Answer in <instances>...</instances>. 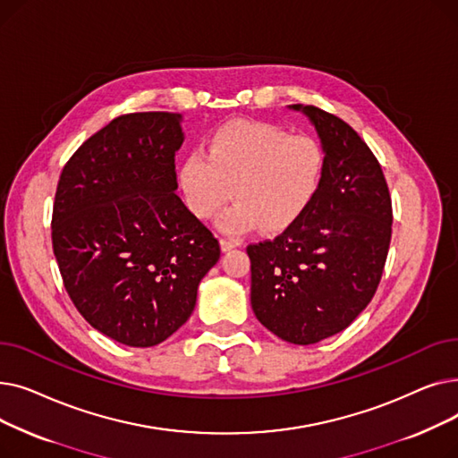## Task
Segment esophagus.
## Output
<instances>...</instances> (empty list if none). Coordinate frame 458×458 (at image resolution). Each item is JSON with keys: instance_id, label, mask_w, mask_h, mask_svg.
<instances>
[{"instance_id": "esophagus-1", "label": "esophagus", "mask_w": 458, "mask_h": 458, "mask_svg": "<svg viewBox=\"0 0 458 458\" xmlns=\"http://www.w3.org/2000/svg\"><path fill=\"white\" fill-rule=\"evenodd\" d=\"M235 247H239L237 239H230V237H223V239H221V249H223V252H228V250H232V249H235Z\"/></svg>"}]
</instances>
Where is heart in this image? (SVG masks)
Returning a JSON list of instances; mask_svg holds the SVG:
<instances>
[{"instance_id":"b5f03b06","label":"heart","mask_w":458,"mask_h":458,"mask_svg":"<svg viewBox=\"0 0 458 458\" xmlns=\"http://www.w3.org/2000/svg\"><path fill=\"white\" fill-rule=\"evenodd\" d=\"M327 171L323 144L310 135L254 120H230L206 140V154L187 156L178 168L183 202L199 219L219 216L221 230L242 233L259 223L282 230L304 213L321 189Z\"/></svg>"}]
</instances>
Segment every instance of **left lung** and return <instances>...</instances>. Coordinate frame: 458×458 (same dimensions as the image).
<instances>
[{
    "label": "left lung",
    "instance_id": "obj_1",
    "mask_svg": "<svg viewBox=\"0 0 458 458\" xmlns=\"http://www.w3.org/2000/svg\"><path fill=\"white\" fill-rule=\"evenodd\" d=\"M327 152L321 189L275 239L247 247L250 304L284 342L318 344L347 328L373 299L392 239V199L368 144L342 118L290 106Z\"/></svg>",
    "mask_w": 458,
    "mask_h": 458
}]
</instances>
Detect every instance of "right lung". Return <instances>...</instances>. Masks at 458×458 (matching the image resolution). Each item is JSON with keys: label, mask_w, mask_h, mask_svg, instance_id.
<instances>
[{"label": "right lung", "mask_w": 458, "mask_h": 458, "mask_svg": "<svg viewBox=\"0 0 458 458\" xmlns=\"http://www.w3.org/2000/svg\"><path fill=\"white\" fill-rule=\"evenodd\" d=\"M182 114L130 113L89 137L64 165L52 243L85 321L130 347H154L192 314L219 261L213 233L176 195Z\"/></svg>", "instance_id": "1"}]
</instances>
